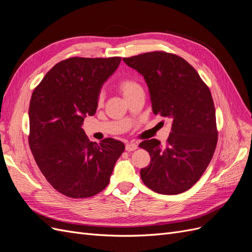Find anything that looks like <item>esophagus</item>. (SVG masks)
I'll return each instance as SVG.
<instances>
[{
  "label": "esophagus",
  "instance_id": "obj_1",
  "mask_svg": "<svg viewBox=\"0 0 252 252\" xmlns=\"http://www.w3.org/2000/svg\"><path fill=\"white\" fill-rule=\"evenodd\" d=\"M135 149H138V144L136 143H127L126 144V150L127 151H134Z\"/></svg>",
  "mask_w": 252,
  "mask_h": 252
}]
</instances>
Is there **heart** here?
<instances>
[{
  "label": "heart",
  "mask_w": 252,
  "mask_h": 252,
  "mask_svg": "<svg viewBox=\"0 0 252 252\" xmlns=\"http://www.w3.org/2000/svg\"><path fill=\"white\" fill-rule=\"evenodd\" d=\"M140 85L136 83L134 80L132 79H122L119 83H118V88L121 91V94L125 96H127L128 94H130L132 91H134L136 88H139ZM103 101V95L100 94L97 97V103L101 104Z\"/></svg>",
  "instance_id": "b5f03b06"
}]
</instances>
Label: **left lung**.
Here are the masks:
<instances>
[{"instance_id": "left-lung-1", "label": "left lung", "mask_w": 252, "mask_h": 252, "mask_svg": "<svg viewBox=\"0 0 252 252\" xmlns=\"http://www.w3.org/2000/svg\"><path fill=\"white\" fill-rule=\"evenodd\" d=\"M123 61L146 81L154 113L172 122L165 146L156 139L140 143L151 158L140 171L142 181L161 194L184 192L200 180L217 147L210 90L194 68L177 55L154 51Z\"/></svg>"}]
</instances>
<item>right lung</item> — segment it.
Returning a JSON list of instances; mask_svg holds the SVG:
<instances>
[{"instance_id":"obj_1","label":"right lung","mask_w":252,"mask_h":252,"mask_svg":"<svg viewBox=\"0 0 252 252\" xmlns=\"http://www.w3.org/2000/svg\"><path fill=\"white\" fill-rule=\"evenodd\" d=\"M120 57L69 58L56 64L33 90L29 105V147L57 191L73 199L101 192L125 145L111 138L90 142L82 125L94 116L104 82Z\"/></svg>"}]
</instances>
